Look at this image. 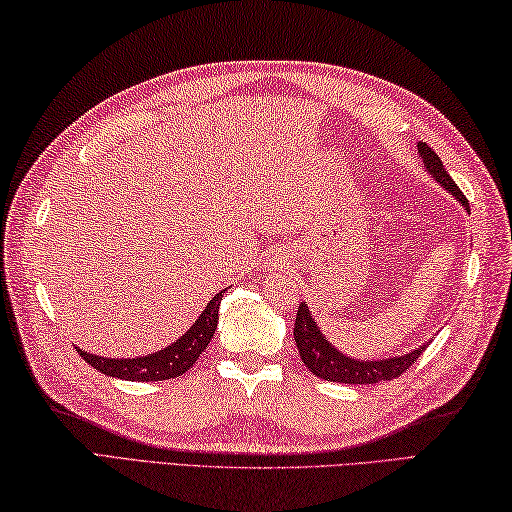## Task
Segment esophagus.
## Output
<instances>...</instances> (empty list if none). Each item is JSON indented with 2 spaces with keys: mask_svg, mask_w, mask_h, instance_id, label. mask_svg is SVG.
<instances>
[{
  "mask_svg": "<svg viewBox=\"0 0 512 512\" xmlns=\"http://www.w3.org/2000/svg\"><path fill=\"white\" fill-rule=\"evenodd\" d=\"M287 260H289V256H287L285 252H278V254H276V263H278V265H285Z\"/></svg>",
  "mask_w": 512,
  "mask_h": 512,
  "instance_id": "esophagus-1",
  "label": "esophagus"
}]
</instances>
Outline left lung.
I'll return each instance as SVG.
<instances>
[{
	"instance_id": "8db88e82",
	"label": "left lung",
	"mask_w": 512,
	"mask_h": 512,
	"mask_svg": "<svg viewBox=\"0 0 512 512\" xmlns=\"http://www.w3.org/2000/svg\"><path fill=\"white\" fill-rule=\"evenodd\" d=\"M417 152L422 156L426 172H429L437 183L444 185L446 190L451 192L468 210L466 196L460 192V187H457V183L444 170L440 156H437L426 143H417ZM294 340H296L302 362L307 364L311 373L318 375L322 380L342 382V384H375L382 380L400 378V375L409 369L426 349V344H422V347L404 353V356L382 358V360H371V362L353 360L349 356H344V353H340L336 347H331V344L325 340L314 318H311L307 305L298 307Z\"/></svg>"
}]
</instances>
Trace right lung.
Listing matches in <instances>:
<instances>
[{"mask_svg":"<svg viewBox=\"0 0 512 512\" xmlns=\"http://www.w3.org/2000/svg\"><path fill=\"white\" fill-rule=\"evenodd\" d=\"M223 294L225 289L218 291V294L207 302L203 314L196 318L194 325L187 329L179 340L170 344V347L150 353V356L114 360V358H101V356H95V353L77 349L79 356L86 360L90 367H95L97 371L121 380L159 382V380L179 378V375H183L187 369L194 367L198 356H201L203 349L210 344L218 325V307H221Z\"/></svg>","mask_w":512,"mask_h":512,"instance_id":"add662e5","label":"right lung"}]
</instances>
